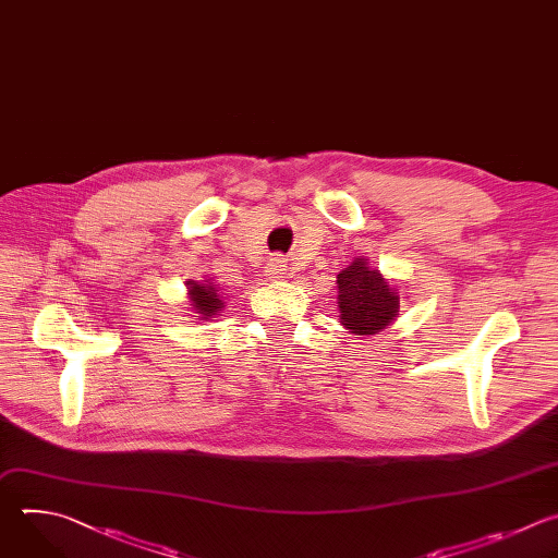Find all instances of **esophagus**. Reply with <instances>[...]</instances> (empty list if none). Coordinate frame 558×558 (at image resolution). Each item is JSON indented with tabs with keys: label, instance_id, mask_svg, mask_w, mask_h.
<instances>
[{
	"label": "esophagus",
	"instance_id": "34e87169",
	"mask_svg": "<svg viewBox=\"0 0 558 558\" xmlns=\"http://www.w3.org/2000/svg\"><path fill=\"white\" fill-rule=\"evenodd\" d=\"M286 270H288V264H286V259H283L281 255L270 257V262L266 264V275H268V279H281V277L286 275Z\"/></svg>",
	"mask_w": 558,
	"mask_h": 558
}]
</instances>
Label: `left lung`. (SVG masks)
<instances>
[{"label": "left lung", "mask_w": 558, "mask_h": 558, "mask_svg": "<svg viewBox=\"0 0 558 558\" xmlns=\"http://www.w3.org/2000/svg\"><path fill=\"white\" fill-rule=\"evenodd\" d=\"M337 283L341 320L356 337L376 333L393 320L400 296L365 259H356L350 268L339 272Z\"/></svg>", "instance_id": "1"}]
</instances>
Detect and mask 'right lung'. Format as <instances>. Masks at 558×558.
I'll use <instances>...</instances> for the list:
<instances>
[{
	"label": "right lung",
	"mask_w": 558,
	"mask_h": 558,
	"mask_svg": "<svg viewBox=\"0 0 558 558\" xmlns=\"http://www.w3.org/2000/svg\"><path fill=\"white\" fill-rule=\"evenodd\" d=\"M189 294H191V301H193V307L197 310V314L202 318H210L217 310L225 307V303H221L217 290L206 281V283H195V281H189Z\"/></svg>",
	"instance_id": "obj_1"
}]
</instances>
